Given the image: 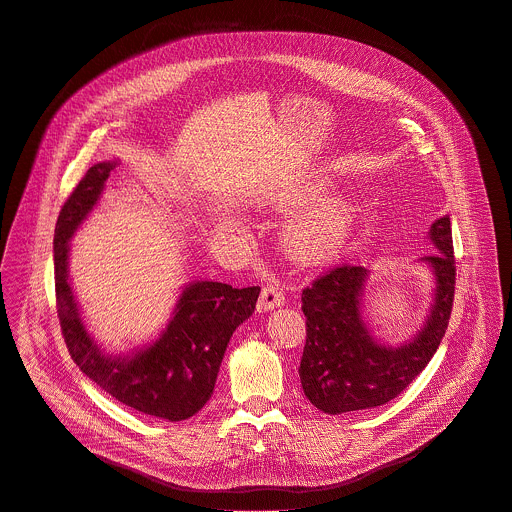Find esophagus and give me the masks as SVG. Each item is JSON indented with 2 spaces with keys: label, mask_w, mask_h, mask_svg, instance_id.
<instances>
[{
  "label": "esophagus",
  "mask_w": 512,
  "mask_h": 512,
  "mask_svg": "<svg viewBox=\"0 0 512 512\" xmlns=\"http://www.w3.org/2000/svg\"><path fill=\"white\" fill-rule=\"evenodd\" d=\"M284 304V294L278 286L274 284H268L262 288L260 292V300H258V311L260 313H266V311H272L276 309V306H282Z\"/></svg>",
  "instance_id": "34e87169"
}]
</instances>
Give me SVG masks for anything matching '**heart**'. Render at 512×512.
Wrapping results in <instances>:
<instances>
[{
    "label": "heart",
    "instance_id": "obj_1",
    "mask_svg": "<svg viewBox=\"0 0 512 512\" xmlns=\"http://www.w3.org/2000/svg\"><path fill=\"white\" fill-rule=\"evenodd\" d=\"M327 191L325 179H304L270 197V206L280 214H292L309 208ZM357 220L355 203L345 195L323 199L319 206L302 214L284 232L288 256L300 264H323L337 258L347 246ZM224 230H240L238 222L228 216L218 218Z\"/></svg>",
    "mask_w": 512,
    "mask_h": 512
}]
</instances>
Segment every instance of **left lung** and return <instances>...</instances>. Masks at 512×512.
Returning <instances> with one entry per match:
<instances>
[{"mask_svg": "<svg viewBox=\"0 0 512 512\" xmlns=\"http://www.w3.org/2000/svg\"><path fill=\"white\" fill-rule=\"evenodd\" d=\"M436 254L424 256L436 278L430 315L405 345L377 343L363 321L361 296L369 278L363 266H337L302 290L306 345L298 375L317 410L339 416L383 405L397 397L430 363L448 329L456 260L450 218L430 228Z\"/></svg>", "mask_w": 512, "mask_h": 512, "instance_id": "left-lung-1", "label": "left lung"}]
</instances>
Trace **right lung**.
Here are the masks:
<instances>
[{"label":"right lung","mask_w":512,"mask_h":512,"mask_svg":"<svg viewBox=\"0 0 512 512\" xmlns=\"http://www.w3.org/2000/svg\"><path fill=\"white\" fill-rule=\"evenodd\" d=\"M117 161L92 165L60 210L54 230L56 306L70 357L100 389L137 412L169 422L195 416L214 393L234 331L256 309L260 286L189 282L173 319L151 345L133 355H107L88 335L68 280V242L98 203Z\"/></svg>","instance_id":"1"}]
</instances>
